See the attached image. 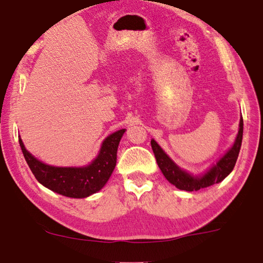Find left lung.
I'll use <instances>...</instances> for the list:
<instances>
[{"label": "left lung", "instance_id": "obj_1", "mask_svg": "<svg viewBox=\"0 0 263 263\" xmlns=\"http://www.w3.org/2000/svg\"><path fill=\"white\" fill-rule=\"evenodd\" d=\"M242 136H243V119L241 117L240 124H238V132L232 146L209 169L197 175L191 174L178 166L155 139H151V146L160 171L172 185H175L179 190L197 191L203 187L222 182L233 171L238 154H240Z\"/></svg>", "mask_w": 263, "mask_h": 263}]
</instances>
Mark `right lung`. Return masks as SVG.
Segmentation results:
<instances>
[{
	"label": "right lung",
	"mask_w": 263,
	"mask_h": 263,
	"mask_svg": "<svg viewBox=\"0 0 263 263\" xmlns=\"http://www.w3.org/2000/svg\"><path fill=\"white\" fill-rule=\"evenodd\" d=\"M126 128L108 135L91 163L82 166H54L39 160L27 150L21 137L22 154L37 182L47 189L70 198H86L100 191L108 182L117 164V151Z\"/></svg>",
	"instance_id": "obj_1"
}]
</instances>
